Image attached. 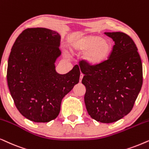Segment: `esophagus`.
I'll use <instances>...</instances> for the list:
<instances>
[{
  "mask_svg": "<svg viewBox=\"0 0 149 149\" xmlns=\"http://www.w3.org/2000/svg\"><path fill=\"white\" fill-rule=\"evenodd\" d=\"M83 76H84V75H83L82 73H80V82H81L82 81V79L83 78Z\"/></svg>",
  "mask_w": 149,
  "mask_h": 149,
  "instance_id": "obj_1",
  "label": "esophagus"
}]
</instances>
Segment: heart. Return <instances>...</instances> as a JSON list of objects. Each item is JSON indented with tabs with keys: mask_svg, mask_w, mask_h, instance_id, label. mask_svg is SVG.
I'll use <instances>...</instances> for the list:
<instances>
[{
	"mask_svg": "<svg viewBox=\"0 0 149 149\" xmlns=\"http://www.w3.org/2000/svg\"><path fill=\"white\" fill-rule=\"evenodd\" d=\"M112 43L97 35H88L73 41L69 45L72 52L84 53L83 63L89 67L100 66L110 56L112 51Z\"/></svg>",
	"mask_w": 149,
	"mask_h": 149,
	"instance_id": "1",
	"label": "heart"
}]
</instances>
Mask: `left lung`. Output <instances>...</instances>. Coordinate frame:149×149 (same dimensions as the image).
<instances>
[{
	"label": "left lung",
	"instance_id": "1",
	"mask_svg": "<svg viewBox=\"0 0 149 149\" xmlns=\"http://www.w3.org/2000/svg\"><path fill=\"white\" fill-rule=\"evenodd\" d=\"M114 41L108 60L100 66L81 65L84 103L97 121L111 123L129 114L142 85V65L136 44L122 32H105Z\"/></svg>",
	"mask_w": 149,
	"mask_h": 149
}]
</instances>
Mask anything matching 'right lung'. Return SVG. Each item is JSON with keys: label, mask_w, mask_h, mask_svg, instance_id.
Masks as SVG:
<instances>
[{"label": "right lung", "mask_w": 149, "mask_h": 149, "mask_svg": "<svg viewBox=\"0 0 149 149\" xmlns=\"http://www.w3.org/2000/svg\"><path fill=\"white\" fill-rule=\"evenodd\" d=\"M61 35L45 28H29L17 37L10 53L9 89L17 110L35 123H47L60 112L63 97L78 84V65L65 74L56 71Z\"/></svg>", "instance_id": "1"}]
</instances>
